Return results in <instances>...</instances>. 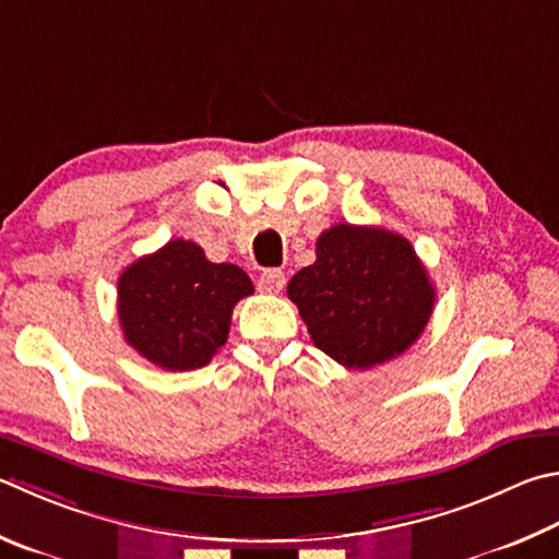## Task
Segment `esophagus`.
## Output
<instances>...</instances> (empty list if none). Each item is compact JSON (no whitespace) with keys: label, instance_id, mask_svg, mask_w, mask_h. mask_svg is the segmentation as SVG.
<instances>
[{"label":"esophagus","instance_id":"34e87169","mask_svg":"<svg viewBox=\"0 0 559 559\" xmlns=\"http://www.w3.org/2000/svg\"><path fill=\"white\" fill-rule=\"evenodd\" d=\"M283 286H286V273H283L281 269H266L261 273V278H259L261 293H269V296H273V293H281Z\"/></svg>","mask_w":559,"mask_h":559}]
</instances>
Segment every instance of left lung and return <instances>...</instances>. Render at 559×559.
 Listing matches in <instances>:
<instances>
[{
    "mask_svg": "<svg viewBox=\"0 0 559 559\" xmlns=\"http://www.w3.org/2000/svg\"><path fill=\"white\" fill-rule=\"evenodd\" d=\"M312 266L288 283L314 347L347 369H371L420 337L435 288L413 245L381 227L334 225Z\"/></svg>",
    "mask_w": 559,
    "mask_h": 559,
    "instance_id": "1",
    "label": "left lung"
}]
</instances>
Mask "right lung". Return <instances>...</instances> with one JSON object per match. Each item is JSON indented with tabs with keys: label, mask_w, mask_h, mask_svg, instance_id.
<instances>
[{
	"label": "right lung",
	"mask_w": 559,
	"mask_h": 559,
	"mask_svg": "<svg viewBox=\"0 0 559 559\" xmlns=\"http://www.w3.org/2000/svg\"><path fill=\"white\" fill-rule=\"evenodd\" d=\"M251 293V278L235 263H212L195 241L170 239L119 276V324L151 364L192 371L227 342L231 310Z\"/></svg>",
	"instance_id": "right-lung-1"
}]
</instances>
